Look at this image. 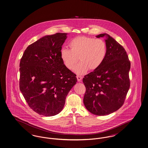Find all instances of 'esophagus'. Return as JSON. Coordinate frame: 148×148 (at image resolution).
I'll use <instances>...</instances> for the list:
<instances>
[{
	"mask_svg": "<svg viewBox=\"0 0 148 148\" xmlns=\"http://www.w3.org/2000/svg\"><path fill=\"white\" fill-rule=\"evenodd\" d=\"M77 81L79 82H80L81 80H82V78H83V77H81V76H79V75H77Z\"/></svg>",
	"mask_w": 148,
	"mask_h": 148,
	"instance_id": "obj_1",
	"label": "esophagus"
}]
</instances>
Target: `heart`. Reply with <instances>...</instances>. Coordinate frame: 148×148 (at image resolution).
Instances as JSON below:
<instances>
[{
	"mask_svg": "<svg viewBox=\"0 0 148 148\" xmlns=\"http://www.w3.org/2000/svg\"><path fill=\"white\" fill-rule=\"evenodd\" d=\"M70 49L63 48L60 57L69 69L74 68L78 57L80 63L75 68L78 75H83L89 69H97L105 59L107 53L106 43L101 39L85 36L77 37L69 42Z\"/></svg>",
	"mask_w": 148,
	"mask_h": 148,
	"instance_id": "obj_1",
	"label": "heart"
}]
</instances>
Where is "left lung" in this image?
Returning a JSON list of instances; mask_svg holds the SVG:
<instances>
[{
	"label": "left lung",
	"mask_w": 148,
	"mask_h": 148,
	"mask_svg": "<svg viewBox=\"0 0 148 148\" xmlns=\"http://www.w3.org/2000/svg\"><path fill=\"white\" fill-rule=\"evenodd\" d=\"M107 53L102 64L84 76L86 88L84 104L89 112L105 116L118 110L124 103L130 87L129 72L130 62L124 48L107 34Z\"/></svg>",
	"instance_id": "obj_1"
}]
</instances>
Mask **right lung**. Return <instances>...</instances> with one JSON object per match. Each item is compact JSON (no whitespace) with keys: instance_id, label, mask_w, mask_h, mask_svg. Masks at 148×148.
<instances>
[{"instance_id":"1","label":"right lung","mask_w":148,"mask_h":148,"mask_svg":"<svg viewBox=\"0 0 148 148\" xmlns=\"http://www.w3.org/2000/svg\"><path fill=\"white\" fill-rule=\"evenodd\" d=\"M67 34L45 36L29 45L20 63V90L30 108L53 116L63 108L65 99L77 82L76 75L60 57Z\"/></svg>"}]
</instances>
